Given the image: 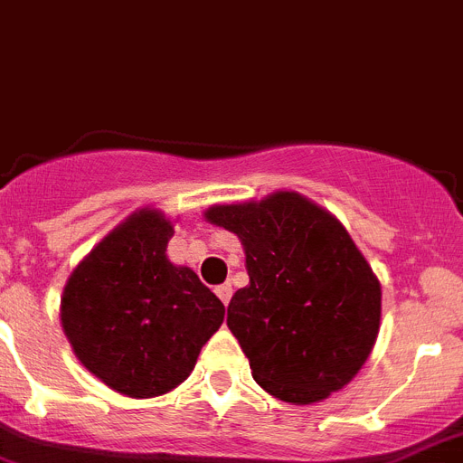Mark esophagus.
<instances>
[{
    "label": "esophagus",
    "instance_id": "esophagus-1",
    "mask_svg": "<svg viewBox=\"0 0 463 463\" xmlns=\"http://www.w3.org/2000/svg\"><path fill=\"white\" fill-rule=\"evenodd\" d=\"M214 291H216V296H219V298H221V303H223V305L231 303V296H232V287H231V284H221V287H216Z\"/></svg>",
    "mask_w": 463,
    "mask_h": 463
}]
</instances>
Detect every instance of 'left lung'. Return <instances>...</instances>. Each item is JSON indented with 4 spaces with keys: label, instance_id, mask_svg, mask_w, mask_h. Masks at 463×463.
Returning a JSON list of instances; mask_svg holds the SVG:
<instances>
[{
    "label": "left lung",
    "instance_id": "8db88e82",
    "mask_svg": "<svg viewBox=\"0 0 463 463\" xmlns=\"http://www.w3.org/2000/svg\"><path fill=\"white\" fill-rule=\"evenodd\" d=\"M204 219L240 237L249 284L228 305V328L251 375L293 405L343 389L380 333L375 272L331 212L296 191L214 204Z\"/></svg>",
    "mask_w": 463,
    "mask_h": 463
}]
</instances>
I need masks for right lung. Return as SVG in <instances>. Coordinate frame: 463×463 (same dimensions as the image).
Segmentation results:
<instances>
[{"mask_svg": "<svg viewBox=\"0 0 463 463\" xmlns=\"http://www.w3.org/2000/svg\"><path fill=\"white\" fill-rule=\"evenodd\" d=\"M172 235L163 212L139 209L76 265L60 300L79 361L130 399L182 384L226 315L191 268L170 263Z\"/></svg>", "mask_w": 463, "mask_h": 463, "instance_id": "right-lung-1", "label": "right lung"}]
</instances>
